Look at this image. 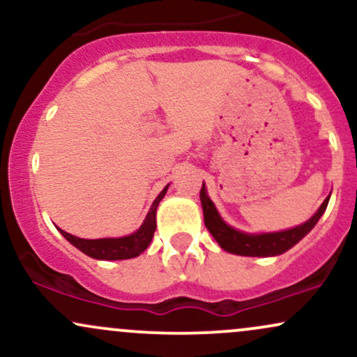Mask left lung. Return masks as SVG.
<instances>
[{"label": "left lung", "mask_w": 357, "mask_h": 357, "mask_svg": "<svg viewBox=\"0 0 357 357\" xmlns=\"http://www.w3.org/2000/svg\"><path fill=\"white\" fill-rule=\"evenodd\" d=\"M199 198H202L204 225H206L213 238L218 241V245L225 252L241 257H277L285 253L287 250L297 245L307 233L312 230L317 225L319 218L324 215V211H326L327 203H329V196H327L312 218H309L298 227L289 228V230L272 233H245L225 223L210 196H208L204 183L202 191H199Z\"/></svg>", "instance_id": "obj_1"}]
</instances>
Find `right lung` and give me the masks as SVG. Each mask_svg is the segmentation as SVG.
Segmentation results:
<instances>
[{"mask_svg": "<svg viewBox=\"0 0 357 357\" xmlns=\"http://www.w3.org/2000/svg\"><path fill=\"white\" fill-rule=\"evenodd\" d=\"M169 184L154 199L153 206L149 208L144 223L139 227V230L127 236H119V238H99V240H85L73 236L70 233L60 230L61 235L65 236L75 248L84 252L85 255L96 258V260H127V258H134L141 255L144 250L149 247L151 240H153L155 231V210L158 204L165 198Z\"/></svg>", "mask_w": 357, "mask_h": 357, "instance_id": "right-lung-1", "label": "right lung"}]
</instances>
